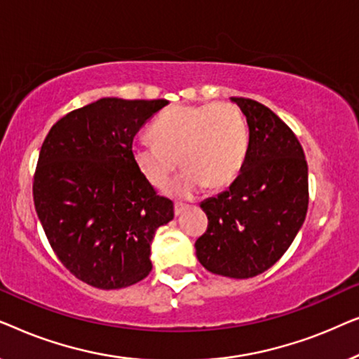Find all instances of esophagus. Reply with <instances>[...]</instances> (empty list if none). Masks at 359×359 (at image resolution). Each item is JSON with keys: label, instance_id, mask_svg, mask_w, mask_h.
Masks as SVG:
<instances>
[{"label": "esophagus", "instance_id": "34e87169", "mask_svg": "<svg viewBox=\"0 0 359 359\" xmlns=\"http://www.w3.org/2000/svg\"><path fill=\"white\" fill-rule=\"evenodd\" d=\"M186 208H188V205H186V204L176 203V204H175V215H181V214H183V210H184Z\"/></svg>", "mask_w": 359, "mask_h": 359}]
</instances>
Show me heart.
<instances>
[{
  "label": "heart",
  "mask_w": 359,
  "mask_h": 359,
  "mask_svg": "<svg viewBox=\"0 0 359 359\" xmlns=\"http://www.w3.org/2000/svg\"><path fill=\"white\" fill-rule=\"evenodd\" d=\"M149 134L154 142H134L132 161L147 183L163 188L180 160L184 170L166 188L176 198H193L208 184L224 188L247 158V121L230 102L173 106L151 122Z\"/></svg>",
  "instance_id": "1"
}]
</instances>
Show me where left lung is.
Returning a JSON list of instances; mask_svg holds the SVG:
<instances>
[{"mask_svg": "<svg viewBox=\"0 0 359 359\" xmlns=\"http://www.w3.org/2000/svg\"><path fill=\"white\" fill-rule=\"evenodd\" d=\"M230 100L247 117V158L227 191L201 203L209 225L194 247L208 271L247 279L291 247L306 220L309 175L297 137L271 109L247 97Z\"/></svg>", "mask_w": 359, "mask_h": 359, "instance_id": "obj_1", "label": "left lung"}]
</instances>
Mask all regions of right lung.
<instances>
[{
  "label": "right lung",
  "instance_id": "right-lung-1",
  "mask_svg": "<svg viewBox=\"0 0 359 359\" xmlns=\"http://www.w3.org/2000/svg\"><path fill=\"white\" fill-rule=\"evenodd\" d=\"M166 100L101 97L48 132L34 176V204L68 271L97 289L132 286L151 271V240L175 217L132 161V142Z\"/></svg>",
  "mask_w": 359,
  "mask_h": 359
}]
</instances>
